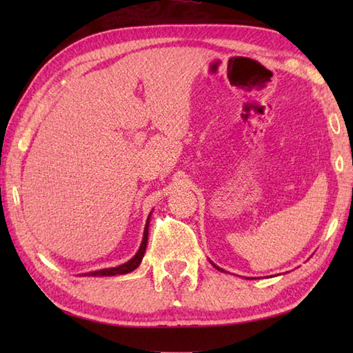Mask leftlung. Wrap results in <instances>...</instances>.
Listing matches in <instances>:
<instances>
[{
  "instance_id": "1",
  "label": "left lung",
  "mask_w": 353,
  "mask_h": 353,
  "mask_svg": "<svg viewBox=\"0 0 353 353\" xmlns=\"http://www.w3.org/2000/svg\"><path fill=\"white\" fill-rule=\"evenodd\" d=\"M211 264H212V265H214V267H215L216 270H220V272H224V270H223V268H220V267H216V265L214 264V262H212V261H211Z\"/></svg>"
}]
</instances>
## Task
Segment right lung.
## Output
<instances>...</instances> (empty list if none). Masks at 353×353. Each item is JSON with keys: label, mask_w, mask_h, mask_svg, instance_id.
I'll use <instances>...</instances> for the list:
<instances>
[{"label": "right lung", "mask_w": 353, "mask_h": 353, "mask_svg": "<svg viewBox=\"0 0 353 353\" xmlns=\"http://www.w3.org/2000/svg\"><path fill=\"white\" fill-rule=\"evenodd\" d=\"M152 215V212H150ZM150 215L147 219L145 223V228H144V236H142V243L139 245L138 252L134 253V256L132 259H129L124 264L118 265V267H110V268H103V270H95V272H89V273H83V274H79V276H117V274H127L133 272L134 268H138L142 258H144V253L147 249V241H148V224H150Z\"/></svg>", "instance_id": "1"}]
</instances>
